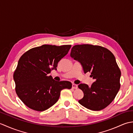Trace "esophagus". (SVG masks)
Segmentation results:
<instances>
[{
    "label": "esophagus",
    "mask_w": 133,
    "mask_h": 133,
    "mask_svg": "<svg viewBox=\"0 0 133 133\" xmlns=\"http://www.w3.org/2000/svg\"><path fill=\"white\" fill-rule=\"evenodd\" d=\"M72 88L73 89H77L78 88V86L75 84H72Z\"/></svg>",
    "instance_id": "esophagus-1"
}]
</instances>
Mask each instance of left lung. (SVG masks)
Returning <instances> with one entry per match:
<instances>
[{
    "instance_id": "left-lung-1",
    "label": "left lung",
    "mask_w": 133,
    "mask_h": 133,
    "mask_svg": "<svg viewBox=\"0 0 133 133\" xmlns=\"http://www.w3.org/2000/svg\"><path fill=\"white\" fill-rule=\"evenodd\" d=\"M70 56L80 62L84 73L91 72V86L81 83L84 96L78 102L86 108L99 111L112 102L120 89L121 70L115 56L106 48L92 44L73 46Z\"/></svg>"
}]
</instances>
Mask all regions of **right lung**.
<instances>
[{
	"instance_id": "add662e5",
	"label": "right lung",
	"mask_w": 133,
	"mask_h": 133,
	"mask_svg": "<svg viewBox=\"0 0 133 133\" xmlns=\"http://www.w3.org/2000/svg\"><path fill=\"white\" fill-rule=\"evenodd\" d=\"M71 45L43 44L27 51L20 58L14 73L16 94L26 105L43 111L58 101L62 90L70 89L69 81H56L48 76L56 70L58 62L68 53Z\"/></svg>"
}]
</instances>
